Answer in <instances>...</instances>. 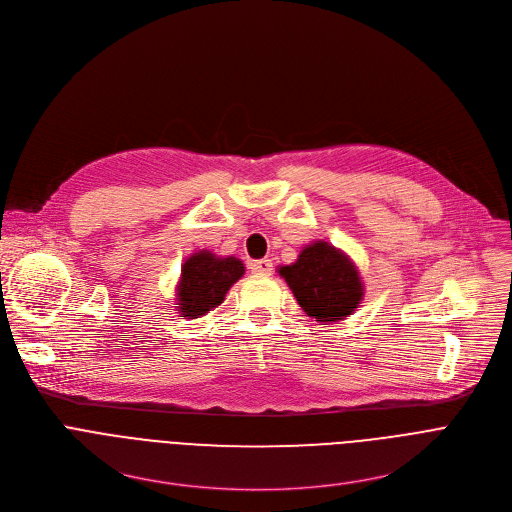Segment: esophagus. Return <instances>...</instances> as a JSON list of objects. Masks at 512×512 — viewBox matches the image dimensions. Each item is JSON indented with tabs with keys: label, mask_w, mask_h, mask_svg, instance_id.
I'll return each instance as SVG.
<instances>
[{
	"label": "esophagus",
	"mask_w": 512,
	"mask_h": 512,
	"mask_svg": "<svg viewBox=\"0 0 512 512\" xmlns=\"http://www.w3.org/2000/svg\"><path fill=\"white\" fill-rule=\"evenodd\" d=\"M249 269H251L253 275H271L273 263H271L269 259H259V261H253V263L249 265Z\"/></svg>",
	"instance_id": "1"
}]
</instances>
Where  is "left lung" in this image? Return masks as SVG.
<instances>
[{
	"instance_id": "1",
	"label": "left lung",
	"mask_w": 512,
	"mask_h": 512,
	"mask_svg": "<svg viewBox=\"0 0 512 512\" xmlns=\"http://www.w3.org/2000/svg\"><path fill=\"white\" fill-rule=\"evenodd\" d=\"M279 275L294 291L302 310L316 322L330 324L348 318L364 296L356 265L326 241L304 247L296 263L279 267Z\"/></svg>"
}]
</instances>
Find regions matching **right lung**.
I'll return each mask as SVG.
<instances>
[{
	"instance_id": "add662e5",
	"label": "right lung",
	"mask_w": 512,
	"mask_h": 512,
	"mask_svg": "<svg viewBox=\"0 0 512 512\" xmlns=\"http://www.w3.org/2000/svg\"><path fill=\"white\" fill-rule=\"evenodd\" d=\"M245 273L237 257H216L210 251L190 255L182 265L176 287V306L182 318H200L225 302L227 291Z\"/></svg>"
}]
</instances>
